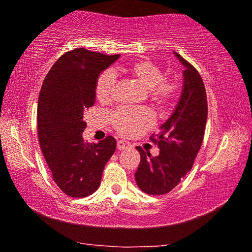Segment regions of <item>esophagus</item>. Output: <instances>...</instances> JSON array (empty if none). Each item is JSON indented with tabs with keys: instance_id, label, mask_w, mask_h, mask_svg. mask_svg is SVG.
<instances>
[{
	"instance_id": "1",
	"label": "esophagus",
	"mask_w": 252,
	"mask_h": 252,
	"mask_svg": "<svg viewBox=\"0 0 252 252\" xmlns=\"http://www.w3.org/2000/svg\"><path fill=\"white\" fill-rule=\"evenodd\" d=\"M130 148V143L127 142V141H118L117 143V149L118 150H125V149H129Z\"/></svg>"
}]
</instances>
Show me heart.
Listing matches in <instances>:
<instances>
[{
  "label": "heart",
  "instance_id": "1",
  "mask_svg": "<svg viewBox=\"0 0 252 252\" xmlns=\"http://www.w3.org/2000/svg\"><path fill=\"white\" fill-rule=\"evenodd\" d=\"M119 71L147 91L149 101L159 109L170 105L178 94V82L165 78L161 68L149 61H136L119 67ZM113 85L115 75L111 71H104L99 75L95 86L96 97L99 102L108 103L111 99ZM153 122V115L144 109L123 108L111 116L112 125L125 135H137L150 127Z\"/></svg>",
  "mask_w": 252,
  "mask_h": 252
}]
</instances>
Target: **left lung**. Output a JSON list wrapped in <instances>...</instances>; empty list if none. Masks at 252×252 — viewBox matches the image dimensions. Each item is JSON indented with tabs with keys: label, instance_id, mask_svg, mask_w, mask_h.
Segmentation results:
<instances>
[{
	"label": "left lung",
	"instance_id": "1",
	"mask_svg": "<svg viewBox=\"0 0 252 252\" xmlns=\"http://www.w3.org/2000/svg\"><path fill=\"white\" fill-rule=\"evenodd\" d=\"M182 66L184 82L180 98L173 112L159 127L153 141L159 148L158 156L139 150L141 160L135 181L141 190L150 195L171 191L191 170L199 149L208 118L205 87L196 68L174 51Z\"/></svg>",
	"mask_w": 252,
	"mask_h": 252
}]
</instances>
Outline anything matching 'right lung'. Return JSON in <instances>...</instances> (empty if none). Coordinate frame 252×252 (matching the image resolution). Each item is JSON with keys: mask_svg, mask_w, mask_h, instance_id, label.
Segmentation results:
<instances>
[{"mask_svg": "<svg viewBox=\"0 0 252 252\" xmlns=\"http://www.w3.org/2000/svg\"><path fill=\"white\" fill-rule=\"evenodd\" d=\"M120 55L84 48L58 58L44 78L37 101V134L54 181L71 197H86L99 187L105 164L115 153L112 136L87 143L85 110L95 104L96 81Z\"/></svg>", "mask_w": 252, "mask_h": 252, "instance_id": "obj_1", "label": "right lung"}]
</instances>
